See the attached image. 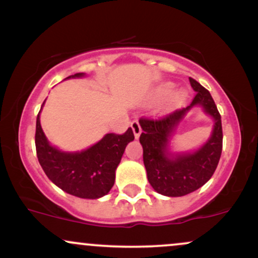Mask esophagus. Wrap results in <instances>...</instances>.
<instances>
[{"label":"esophagus","mask_w":258,"mask_h":258,"mask_svg":"<svg viewBox=\"0 0 258 258\" xmlns=\"http://www.w3.org/2000/svg\"><path fill=\"white\" fill-rule=\"evenodd\" d=\"M131 127H132L133 133H135V137L138 138L142 133V127H141V125H139L138 120H133L131 122Z\"/></svg>","instance_id":"obj_1"}]
</instances>
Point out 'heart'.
Returning a JSON list of instances; mask_svg holds the SVG:
<instances>
[{
    "label": "heart",
    "mask_w": 258,
    "mask_h": 258,
    "mask_svg": "<svg viewBox=\"0 0 258 258\" xmlns=\"http://www.w3.org/2000/svg\"><path fill=\"white\" fill-rule=\"evenodd\" d=\"M171 88H172V86H171V85L162 86V87L158 91V94L160 97L166 96L168 92L171 91ZM183 98H184V94H183V92H176V93H173V96H172V98H171V100H172L173 103H176V104H177V103L182 102Z\"/></svg>",
    "instance_id": "b5f03b06"
}]
</instances>
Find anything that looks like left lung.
<instances>
[{
	"label": "left lung",
	"mask_w": 258,
	"mask_h": 258,
	"mask_svg": "<svg viewBox=\"0 0 258 258\" xmlns=\"http://www.w3.org/2000/svg\"><path fill=\"white\" fill-rule=\"evenodd\" d=\"M189 82L197 92L190 105L159 119H139L143 130L139 142L143 147L148 180L154 190L166 197H183L203 186L214 174L222 154L223 132L217 106L210 92L197 80L189 78ZM195 105L203 106L204 111L214 119L212 137L195 153L172 156L168 152L170 136L186 112Z\"/></svg>",
	"instance_id": "8db88e82"
}]
</instances>
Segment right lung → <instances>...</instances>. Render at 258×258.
Listing matches in <instances>:
<instances>
[{
  "mask_svg": "<svg viewBox=\"0 0 258 258\" xmlns=\"http://www.w3.org/2000/svg\"><path fill=\"white\" fill-rule=\"evenodd\" d=\"M81 76L84 73L67 79ZM133 139L135 135L128 127L122 135L108 133L84 152L65 153L48 143L41 128L40 112L36 119L35 146L41 167L55 185L82 199H98L110 191L115 182V170L126 146Z\"/></svg>",
  "mask_w": 258,
  "mask_h": 258,
  "instance_id": "obj_1",
  "label": "right lung"
}]
</instances>
